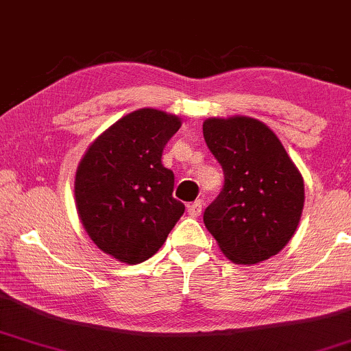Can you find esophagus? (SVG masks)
I'll use <instances>...</instances> for the list:
<instances>
[{"label": "esophagus", "mask_w": 351, "mask_h": 351, "mask_svg": "<svg viewBox=\"0 0 351 351\" xmlns=\"http://www.w3.org/2000/svg\"><path fill=\"white\" fill-rule=\"evenodd\" d=\"M202 206H204V201L202 199H197V201H194V202H191V204L188 206V214L191 217H197L201 214V210H202Z\"/></svg>", "instance_id": "esophagus-1"}]
</instances>
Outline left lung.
I'll use <instances>...</instances> for the list:
<instances>
[{
	"mask_svg": "<svg viewBox=\"0 0 351 351\" xmlns=\"http://www.w3.org/2000/svg\"><path fill=\"white\" fill-rule=\"evenodd\" d=\"M202 134L223 170L204 223L227 258L255 265L285 248L304 208V181L280 138L252 117L204 121Z\"/></svg>",
	"mask_w": 351,
	"mask_h": 351,
	"instance_id": "obj_1",
	"label": "left lung"
}]
</instances>
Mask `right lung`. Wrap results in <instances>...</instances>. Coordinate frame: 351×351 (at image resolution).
<instances>
[{
	"label": "right lung",
	"instance_id": "obj_1",
	"mask_svg": "<svg viewBox=\"0 0 351 351\" xmlns=\"http://www.w3.org/2000/svg\"><path fill=\"white\" fill-rule=\"evenodd\" d=\"M181 121L157 109H138L101 134L80 162L75 197L93 242L124 263L158 252L184 204L173 197L175 175L162 154Z\"/></svg>",
	"mask_w": 351,
	"mask_h": 351
}]
</instances>
